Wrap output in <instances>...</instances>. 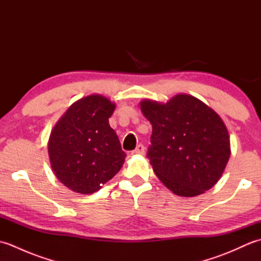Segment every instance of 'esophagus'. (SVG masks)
<instances>
[{"label":"esophagus","instance_id":"esophagus-1","mask_svg":"<svg viewBox=\"0 0 261 261\" xmlns=\"http://www.w3.org/2000/svg\"><path fill=\"white\" fill-rule=\"evenodd\" d=\"M145 150H146L145 146L141 145V143H140V145H138L135 150L132 151V154H143V153H145Z\"/></svg>","mask_w":261,"mask_h":261}]
</instances>
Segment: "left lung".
<instances>
[{"label":"left lung","instance_id":"obj_1","mask_svg":"<svg viewBox=\"0 0 261 261\" xmlns=\"http://www.w3.org/2000/svg\"><path fill=\"white\" fill-rule=\"evenodd\" d=\"M140 110L152 125L147 157L160 181L184 197L212 188L231 154L230 136L220 115L185 93L166 103L145 98Z\"/></svg>","mask_w":261,"mask_h":261}]
</instances>
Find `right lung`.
<instances>
[{"label":"right lung","instance_id":"add662e5","mask_svg":"<svg viewBox=\"0 0 261 261\" xmlns=\"http://www.w3.org/2000/svg\"><path fill=\"white\" fill-rule=\"evenodd\" d=\"M115 103L99 94L77 99L58 120L48 140L50 166L70 191L90 195L124 164L119 138L109 124Z\"/></svg>","mask_w":261,"mask_h":261}]
</instances>
